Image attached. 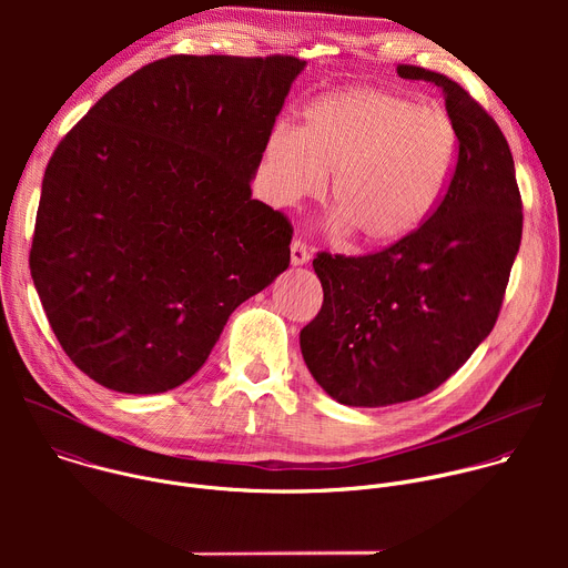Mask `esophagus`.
Masks as SVG:
<instances>
[{"label":"esophagus","instance_id":"esophagus-1","mask_svg":"<svg viewBox=\"0 0 568 568\" xmlns=\"http://www.w3.org/2000/svg\"><path fill=\"white\" fill-rule=\"evenodd\" d=\"M290 256H292V265L294 267H301L310 261V250L303 245L301 240H294L292 247H290Z\"/></svg>","mask_w":568,"mask_h":568}]
</instances>
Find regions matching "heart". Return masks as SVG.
Wrapping results in <instances>:
<instances>
[{
	"instance_id": "heart-1",
	"label": "heart",
	"mask_w": 568,
	"mask_h": 568,
	"mask_svg": "<svg viewBox=\"0 0 568 568\" xmlns=\"http://www.w3.org/2000/svg\"><path fill=\"white\" fill-rule=\"evenodd\" d=\"M460 159L454 121L390 92L351 88L316 97L301 125L276 123L263 148L270 202L316 197L333 173L331 226L366 247L414 237L443 206Z\"/></svg>"
}]
</instances>
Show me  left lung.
Segmentation results:
<instances>
[{
    "label": "left lung",
    "instance_id": "8db88e82",
    "mask_svg": "<svg viewBox=\"0 0 568 568\" xmlns=\"http://www.w3.org/2000/svg\"><path fill=\"white\" fill-rule=\"evenodd\" d=\"M445 94L460 139L454 184L414 237L384 252L312 261L323 287L301 331L316 384L346 407H388L438 388L495 328L521 245L515 161L495 119L443 73L399 64Z\"/></svg>",
    "mask_w": 568,
    "mask_h": 568
}]
</instances>
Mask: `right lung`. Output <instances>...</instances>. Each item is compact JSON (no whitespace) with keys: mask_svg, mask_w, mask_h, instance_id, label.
<instances>
[{"mask_svg":"<svg viewBox=\"0 0 568 568\" xmlns=\"http://www.w3.org/2000/svg\"><path fill=\"white\" fill-rule=\"evenodd\" d=\"M305 62L171 55L112 88L55 148L31 276L69 359L105 388L191 379L231 312L290 265L292 226L252 197Z\"/></svg>","mask_w":568,"mask_h":568,"instance_id":"add662e5","label":"right lung"}]
</instances>
